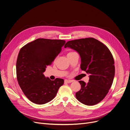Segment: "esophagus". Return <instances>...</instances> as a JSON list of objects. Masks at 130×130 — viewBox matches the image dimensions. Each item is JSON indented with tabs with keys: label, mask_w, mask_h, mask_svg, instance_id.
<instances>
[{
	"label": "esophagus",
	"mask_w": 130,
	"mask_h": 130,
	"mask_svg": "<svg viewBox=\"0 0 130 130\" xmlns=\"http://www.w3.org/2000/svg\"><path fill=\"white\" fill-rule=\"evenodd\" d=\"M72 82H73V80H68V79L65 80V82L67 83H72Z\"/></svg>",
	"instance_id": "esophagus-1"
}]
</instances>
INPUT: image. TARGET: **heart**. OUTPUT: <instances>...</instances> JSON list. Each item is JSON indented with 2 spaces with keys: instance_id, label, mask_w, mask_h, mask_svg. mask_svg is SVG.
Returning <instances> with one entry per match:
<instances>
[{
  "instance_id": "heart-1",
  "label": "heart",
  "mask_w": 130,
  "mask_h": 130,
  "mask_svg": "<svg viewBox=\"0 0 130 130\" xmlns=\"http://www.w3.org/2000/svg\"><path fill=\"white\" fill-rule=\"evenodd\" d=\"M74 53V52H69V53H68L67 55H69V54H72V53Z\"/></svg>"
}]
</instances>
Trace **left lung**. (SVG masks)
Here are the masks:
<instances>
[{"mask_svg": "<svg viewBox=\"0 0 130 130\" xmlns=\"http://www.w3.org/2000/svg\"><path fill=\"white\" fill-rule=\"evenodd\" d=\"M64 47L71 48L79 53L81 70L90 75L87 84L79 81L81 89L75 94L76 99L88 106L99 103L108 93L114 77V61L110 51L94 38L70 40Z\"/></svg>", "mask_w": 130, "mask_h": 130, "instance_id": "8db88e82", "label": "left lung"}]
</instances>
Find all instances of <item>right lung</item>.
<instances>
[{"instance_id": "obj_1", "label": "right lung", "mask_w": 130, "mask_h": 130, "mask_svg": "<svg viewBox=\"0 0 130 130\" xmlns=\"http://www.w3.org/2000/svg\"><path fill=\"white\" fill-rule=\"evenodd\" d=\"M65 40L38 38L20 49L16 62L18 84L25 96L37 104L52 101L64 82L45 77L43 73L61 51Z\"/></svg>"}]
</instances>
